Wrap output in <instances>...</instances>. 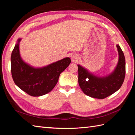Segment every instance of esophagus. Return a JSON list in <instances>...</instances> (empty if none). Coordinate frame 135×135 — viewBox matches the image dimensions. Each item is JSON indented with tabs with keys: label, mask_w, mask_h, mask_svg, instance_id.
Segmentation results:
<instances>
[{
	"label": "esophagus",
	"mask_w": 135,
	"mask_h": 135,
	"mask_svg": "<svg viewBox=\"0 0 135 135\" xmlns=\"http://www.w3.org/2000/svg\"><path fill=\"white\" fill-rule=\"evenodd\" d=\"M71 61H72L73 62H75L76 63L77 62H78L80 59L79 57V56H78V55H73L72 56V57H71Z\"/></svg>",
	"instance_id": "1"
}]
</instances>
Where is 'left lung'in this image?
I'll use <instances>...</instances> for the list:
<instances>
[{"mask_svg": "<svg viewBox=\"0 0 135 135\" xmlns=\"http://www.w3.org/2000/svg\"><path fill=\"white\" fill-rule=\"evenodd\" d=\"M119 59L114 71L104 76L96 75L87 69L78 65V83L85 95L96 99H103L119 89L123 84L126 74L124 55L119 44H117Z\"/></svg>", "mask_w": 135, "mask_h": 135, "instance_id": "1", "label": "left lung"}]
</instances>
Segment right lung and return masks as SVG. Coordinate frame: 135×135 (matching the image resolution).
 Returning <instances> with one entry per match:
<instances>
[{"label": "right lung", "instance_id": "obj_1", "mask_svg": "<svg viewBox=\"0 0 135 135\" xmlns=\"http://www.w3.org/2000/svg\"><path fill=\"white\" fill-rule=\"evenodd\" d=\"M19 38L12 51V76L16 85L31 96H40L51 92L59 80L60 75L66 69L71 60L65 57L42 68H34L25 62L20 54Z\"/></svg>", "mask_w": 135, "mask_h": 135}]
</instances>
